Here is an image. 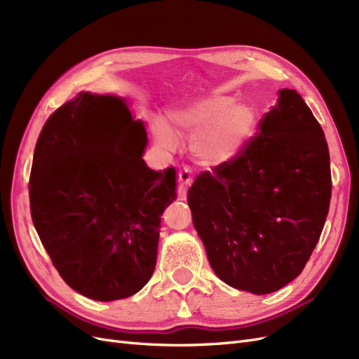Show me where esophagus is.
Returning <instances> with one entry per match:
<instances>
[{
  "mask_svg": "<svg viewBox=\"0 0 359 359\" xmlns=\"http://www.w3.org/2000/svg\"><path fill=\"white\" fill-rule=\"evenodd\" d=\"M194 182V172L189 167H184L180 172H179V188H177V195L179 200H187V194L188 189Z\"/></svg>",
  "mask_w": 359,
  "mask_h": 359,
  "instance_id": "esophagus-1",
  "label": "esophagus"
}]
</instances>
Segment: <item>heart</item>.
Listing matches in <instances>:
<instances>
[{"label": "heart", "mask_w": 359, "mask_h": 359, "mask_svg": "<svg viewBox=\"0 0 359 359\" xmlns=\"http://www.w3.org/2000/svg\"><path fill=\"white\" fill-rule=\"evenodd\" d=\"M257 125V113L248 104L226 95H213L172 114V132L163 121L154 122L152 131L165 150H175L176 137H180L192 143V152L201 163L221 164L248 146Z\"/></svg>", "instance_id": "1"}]
</instances>
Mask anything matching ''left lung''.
I'll return each instance as SVG.
<instances>
[{"mask_svg":"<svg viewBox=\"0 0 359 359\" xmlns=\"http://www.w3.org/2000/svg\"><path fill=\"white\" fill-rule=\"evenodd\" d=\"M331 200L330 150L302 95L280 89L258 133L233 159L196 176L192 222L213 271L264 295L303 271Z\"/></svg>","mask_w":359,"mask_h":359,"instance_id":"8db88e82","label":"left lung"}]
</instances>
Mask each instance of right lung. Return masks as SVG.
Instances as JSON below:
<instances>
[{"mask_svg":"<svg viewBox=\"0 0 359 359\" xmlns=\"http://www.w3.org/2000/svg\"><path fill=\"white\" fill-rule=\"evenodd\" d=\"M146 143L123 98L80 92L50 114L34 150L32 224L64 282L97 302L134 295L155 270L176 170H150Z\"/></svg>","mask_w":359,"mask_h":359,"instance_id":"right-lung-1","label":"right lung"}]
</instances>
